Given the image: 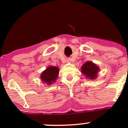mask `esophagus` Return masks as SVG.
<instances>
[{
	"label": "esophagus",
	"instance_id": "esophagus-1",
	"mask_svg": "<svg viewBox=\"0 0 128 128\" xmlns=\"http://www.w3.org/2000/svg\"><path fill=\"white\" fill-rule=\"evenodd\" d=\"M68 61H69V60H68Z\"/></svg>",
	"mask_w": 128,
	"mask_h": 128
}]
</instances>
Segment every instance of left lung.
I'll list each match as a JSON object with an SVG mask.
<instances>
[{
  "label": "left lung",
  "mask_w": 128,
  "mask_h": 128,
  "mask_svg": "<svg viewBox=\"0 0 128 128\" xmlns=\"http://www.w3.org/2000/svg\"><path fill=\"white\" fill-rule=\"evenodd\" d=\"M81 73L88 79H96L98 73L99 72V67L96 64L92 61H87L85 62L81 67Z\"/></svg>",
  "instance_id": "left-lung-1"
}]
</instances>
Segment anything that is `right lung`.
Segmentation results:
<instances>
[{
  "label": "right lung",
  "instance_id": "obj_1",
  "mask_svg": "<svg viewBox=\"0 0 128 128\" xmlns=\"http://www.w3.org/2000/svg\"><path fill=\"white\" fill-rule=\"evenodd\" d=\"M59 74V68L55 66H49L42 72L40 76L42 81L48 86L55 82Z\"/></svg>",
  "mask_w": 128,
  "mask_h": 128
}]
</instances>
